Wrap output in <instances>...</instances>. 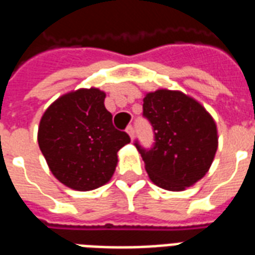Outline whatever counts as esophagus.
Returning a JSON list of instances; mask_svg holds the SVG:
<instances>
[{"label": "esophagus", "instance_id": "esophagus-1", "mask_svg": "<svg viewBox=\"0 0 255 255\" xmlns=\"http://www.w3.org/2000/svg\"><path fill=\"white\" fill-rule=\"evenodd\" d=\"M126 133L129 134L130 138L133 139V138H134V128H133V126H131V125L128 126V128H126Z\"/></svg>", "mask_w": 255, "mask_h": 255}]
</instances>
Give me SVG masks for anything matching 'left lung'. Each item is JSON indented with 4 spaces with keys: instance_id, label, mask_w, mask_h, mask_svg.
Wrapping results in <instances>:
<instances>
[{
    "instance_id": "left-lung-1",
    "label": "left lung",
    "mask_w": 255,
    "mask_h": 255,
    "mask_svg": "<svg viewBox=\"0 0 255 255\" xmlns=\"http://www.w3.org/2000/svg\"><path fill=\"white\" fill-rule=\"evenodd\" d=\"M143 117L154 131L151 147L134 144L151 182L168 191H183L200 180L217 150L213 118L200 104L178 91L159 89L143 99Z\"/></svg>"
}]
</instances>
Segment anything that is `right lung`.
<instances>
[{"label": "right lung", "instance_id": "obj_1", "mask_svg": "<svg viewBox=\"0 0 255 255\" xmlns=\"http://www.w3.org/2000/svg\"><path fill=\"white\" fill-rule=\"evenodd\" d=\"M100 89H79L58 99L44 112L38 143L51 172L77 191H91L109 182L117 152L130 142L113 126Z\"/></svg>", "mask_w": 255, "mask_h": 255}]
</instances>
